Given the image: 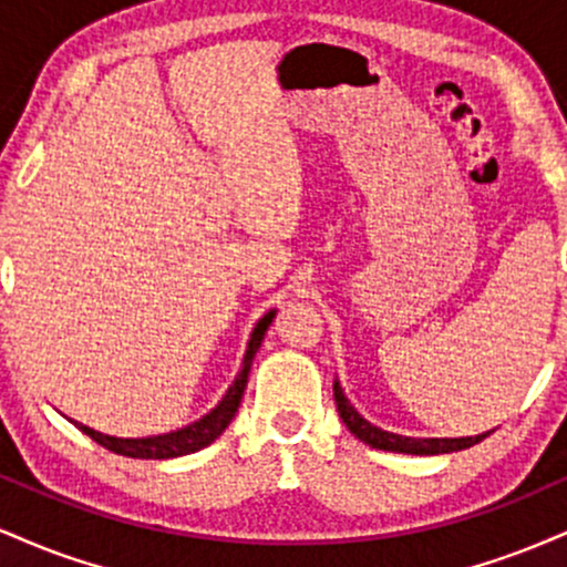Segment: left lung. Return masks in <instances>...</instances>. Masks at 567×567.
Listing matches in <instances>:
<instances>
[{"label":"left lung","mask_w":567,"mask_h":567,"mask_svg":"<svg viewBox=\"0 0 567 567\" xmlns=\"http://www.w3.org/2000/svg\"><path fill=\"white\" fill-rule=\"evenodd\" d=\"M333 396L338 413H341V421L347 424V429L354 434L357 440H362L370 447H379V451H392V453H410V455H437V453H453V451H464V447L477 445L480 440H485L487 434H477V437H402V434L394 432H383V429L373 426L370 421L362 419L351 402L343 394L341 383H333Z\"/></svg>","instance_id":"left-lung-1"}]
</instances>
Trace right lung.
<instances>
[{
    "label": "right lung",
    "instance_id": "1",
    "mask_svg": "<svg viewBox=\"0 0 567 567\" xmlns=\"http://www.w3.org/2000/svg\"><path fill=\"white\" fill-rule=\"evenodd\" d=\"M275 315H277V309H271V311H266L261 320H258V324L252 328V333H250V341H247L243 368H239L237 379H234L229 392L224 394V400H220L218 405L210 410V413L202 415V419L194 421V424L178 429V432L157 434V437H135V440L101 434V432H95V429L76 424V421H74V426L80 429L82 434H87V437H93L97 445L106 447V451H112L116 455H127V458H178V455L202 451V447L210 445L213 440H218L220 434H224V429L231 424L234 415H237V408H239V402H243V394L247 386V373H250L252 357H256V351L261 349V341H264L266 330H269L271 320H275Z\"/></svg>",
    "mask_w": 567,
    "mask_h": 567
}]
</instances>
